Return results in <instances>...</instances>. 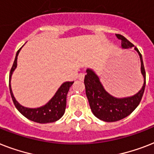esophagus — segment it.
<instances>
[{"instance_id":"esophagus-1","label":"esophagus","mask_w":154,"mask_h":154,"mask_svg":"<svg viewBox=\"0 0 154 154\" xmlns=\"http://www.w3.org/2000/svg\"><path fill=\"white\" fill-rule=\"evenodd\" d=\"M77 77H78V79H79L80 81H83L85 78V74L84 73H79V75L77 76Z\"/></svg>"}]
</instances>
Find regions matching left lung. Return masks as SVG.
I'll return each instance as SVG.
<instances>
[{
  "mask_svg": "<svg viewBox=\"0 0 154 154\" xmlns=\"http://www.w3.org/2000/svg\"><path fill=\"white\" fill-rule=\"evenodd\" d=\"M122 41L123 49H129L134 45L121 34H116ZM139 54L141 60V71L144 77V84L140 91L132 97L125 98H117L105 91L99 77L92 69L86 70L85 76V94L91 110L95 117L106 122H114L123 119L134 112L140 104L146 87V71L144 67L142 56L136 47L134 48Z\"/></svg>",
  "mask_w": 154,
  "mask_h": 154,
  "instance_id": "8db88e82",
  "label": "left lung"
}]
</instances>
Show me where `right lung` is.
Returning <instances> with one entry per match:
<instances>
[{"label": "right lung", "instance_id": "add662e5", "mask_svg": "<svg viewBox=\"0 0 154 154\" xmlns=\"http://www.w3.org/2000/svg\"><path fill=\"white\" fill-rule=\"evenodd\" d=\"M21 49V48H20ZM19 49L16 54L15 60L13 62V65L11 68L10 73H9V90L10 94L13 99V101L15 105L16 108L21 113V114L28 118L30 121H32L41 124H45V123H51V122H57L60 117H62L65 111L66 107V97H67L68 92L69 90V88L72 86L74 82H66L63 83L60 87L58 89L55 95L53 97V98L47 103L46 105H43L42 107L36 108V109H30L22 106L17 102L14 96H13V91L11 89V77L13 74V72L17 68V56L20 52Z\"/></svg>", "mask_w": 154, "mask_h": 154}]
</instances>
